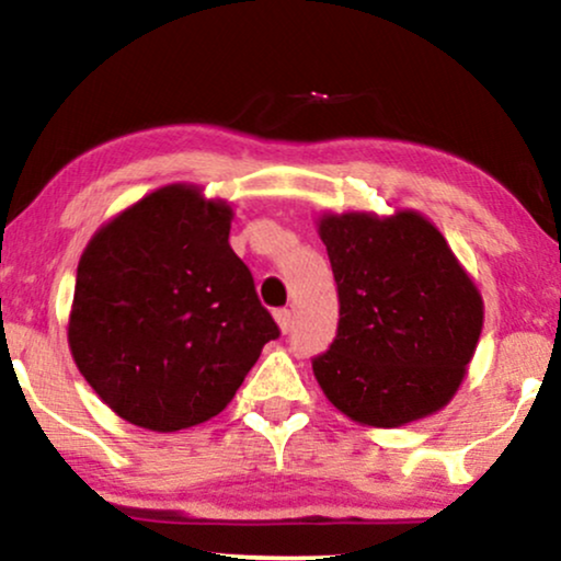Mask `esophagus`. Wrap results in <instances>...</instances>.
Listing matches in <instances>:
<instances>
[{
    "label": "esophagus",
    "mask_w": 561,
    "mask_h": 561,
    "mask_svg": "<svg viewBox=\"0 0 561 561\" xmlns=\"http://www.w3.org/2000/svg\"><path fill=\"white\" fill-rule=\"evenodd\" d=\"M274 318H276V325H279V331L282 333H287L289 328H293V312H289L287 308H279L274 312Z\"/></svg>",
    "instance_id": "obj_1"
}]
</instances>
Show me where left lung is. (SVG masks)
Instances as JSON below:
<instances>
[{
	"label": "left lung",
	"instance_id": "left-lung-1",
	"mask_svg": "<svg viewBox=\"0 0 561 561\" xmlns=\"http://www.w3.org/2000/svg\"><path fill=\"white\" fill-rule=\"evenodd\" d=\"M339 285V331L312 358L325 398L351 421L398 428L459 390L482 333V297L446 238L413 210L323 215Z\"/></svg>",
	"mask_w": 561,
	"mask_h": 561
}]
</instances>
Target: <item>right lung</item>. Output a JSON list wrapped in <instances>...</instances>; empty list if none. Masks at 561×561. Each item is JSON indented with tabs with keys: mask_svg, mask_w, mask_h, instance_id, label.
<instances>
[{
	"mask_svg": "<svg viewBox=\"0 0 561 561\" xmlns=\"http://www.w3.org/2000/svg\"><path fill=\"white\" fill-rule=\"evenodd\" d=\"M233 210L192 184L161 186L81 253L69 318L77 367L140 428L210 421L279 328L230 249Z\"/></svg>",
	"mask_w": 561,
	"mask_h": 561,
	"instance_id": "add662e5",
	"label": "right lung"
}]
</instances>
